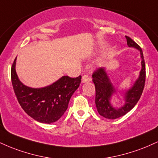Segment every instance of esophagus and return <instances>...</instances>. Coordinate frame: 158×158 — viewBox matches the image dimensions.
I'll list each match as a JSON object with an SVG mask.
<instances>
[{
  "mask_svg": "<svg viewBox=\"0 0 158 158\" xmlns=\"http://www.w3.org/2000/svg\"><path fill=\"white\" fill-rule=\"evenodd\" d=\"M90 80H91V79H90L88 74H85V75L82 77V78H81V82L83 83L86 82V81H90Z\"/></svg>",
  "mask_w": 158,
  "mask_h": 158,
  "instance_id": "esophagus-1",
  "label": "esophagus"
}]
</instances>
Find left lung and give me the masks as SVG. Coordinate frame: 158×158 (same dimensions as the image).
I'll return each mask as SVG.
<instances>
[{
  "label": "left lung",
  "instance_id": "1",
  "mask_svg": "<svg viewBox=\"0 0 158 158\" xmlns=\"http://www.w3.org/2000/svg\"><path fill=\"white\" fill-rule=\"evenodd\" d=\"M126 38L128 47L137 48L140 52V56L142 58V69L138 79L136 81L135 85L131 89L126 92L125 106L120 108H114L110 105V97L114 92H116V90L108 79L104 68H97L92 74L93 81L95 85V103L97 110L101 116L108 119L119 118L130 111L139 101L144 89L146 81V65L142 49L131 38L128 36H126Z\"/></svg>",
  "mask_w": 158,
  "mask_h": 158
}]
</instances>
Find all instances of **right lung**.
Wrapping results in <instances>:
<instances>
[{"mask_svg":"<svg viewBox=\"0 0 158 158\" xmlns=\"http://www.w3.org/2000/svg\"><path fill=\"white\" fill-rule=\"evenodd\" d=\"M15 60L11 68L12 87L20 106L38 122L50 123L59 119L66 111L69 101L81 83V76L62 77L42 88H32L21 82L15 72Z\"/></svg>","mask_w":158,"mask_h":158,"instance_id":"add662e5","label":"right lung"}]
</instances>
